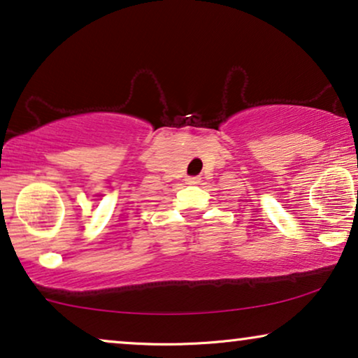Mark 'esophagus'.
<instances>
[{
    "label": "esophagus",
    "mask_w": 358,
    "mask_h": 358,
    "mask_svg": "<svg viewBox=\"0 0 358 358\" xmlns=\"http://www.w3.org/2000/svg\"><path fill=\"white\" fill-rule=\"evenodd\" d=\"M199 178H187V179H185V182H187V184H199Z\"/></svg>",
    "instance_id": "obj_1"
}]
</instances>
